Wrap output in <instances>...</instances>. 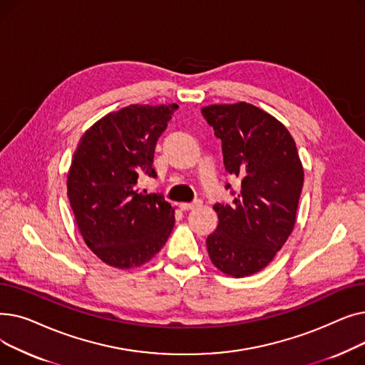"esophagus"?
<instances>
[{
  "mask_svg": "<svg viewBox=\"0 0 365 365\" xmlns=\"http://www.w3.org/2000/svg\"><path fill=\"white\" fill-rule=\"evenodd\" d=\"M200 205V201H194V202H182L179 207L180 210H183V212H189V210H194Z\"/></svg>",
  "mask_w": 365,
  "mask_h": 365,
  "instance_id": "34e87169",
  "label": "esophagus"
}]
</instances>
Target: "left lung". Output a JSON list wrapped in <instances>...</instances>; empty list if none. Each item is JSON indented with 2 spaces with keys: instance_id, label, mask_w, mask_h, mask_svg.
<instances>
[{
  "instance_id": "1",
  "label": "left lung",
  "mask_w": 365,
  "mask_h": 365,
  "mask_svg": "<svg viewBox=\"0 0 365 365\" xmlns=\"http://www.w3.org/2000/svg\"><path fill=\"white\" fill-rule=\"evenodd\" d=\"M201 113L222 140L226 171L241 179L234 201L213 207L219 225L207 237L208 256L226 275H253L294 227L303 186L297 148L289 130L255 105H210Z\"/></svg>"
}]
</instances>
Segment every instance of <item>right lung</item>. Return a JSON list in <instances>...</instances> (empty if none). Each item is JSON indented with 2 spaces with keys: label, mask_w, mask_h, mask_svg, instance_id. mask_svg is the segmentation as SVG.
I'll list each match as a JSON object with an SVG mask.
<instances>
[{
  "label": "right lung",
  "mask_w": 365,
  "mask_h": 365,
  "mask_svg": "<svg viewBox=\"0 0 365 365\" xmlns=\"http://www.w3.org/2000/svg\"><path fill=\"white\" fill-rule=\"evenodd\" d=\"M178 108L130 105L108 113L73 153L66 185L75 222L91 252L109 266H142L175 226V208L139 185L157 176L155 145Z\"/></svg>",
  "instance_id": "obj_1"
}]
</instances>
